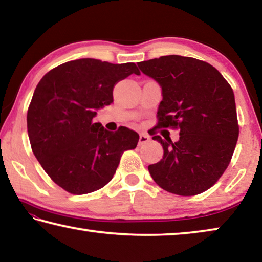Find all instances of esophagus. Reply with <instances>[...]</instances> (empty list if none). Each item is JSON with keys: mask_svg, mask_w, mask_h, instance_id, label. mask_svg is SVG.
<instances>
[{"mask_svg": "<svg viewBox=\"0 0 262 262\" xmlns=\"http://www.w3.org/2000/svg\"><path fill=\"white\" fill-rule=\"evenodd\" d=\"M149 141H150V137H149V135L144 134V133H142V134H140V140H139V143H140V144L148 143Z\"/></svg>", "mask_w": 262, "mask_h": 262, "instance_id": "1", "label": "esophagus"}]
</instances>
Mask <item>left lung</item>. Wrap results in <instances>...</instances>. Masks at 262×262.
Wrapping results in <instances>:
<instances>
[{
	"label": "left lung",
	"instance_id": "left-lung-1",
	"mask_svg": "<svg viewBox=\"0 0 262 262\" xmlns=\"http://www.w3.org/2000/svg\"><path fill=\"white\" fill-rule=\"evenodd\" d=\"M137 66L162 88L158 127L180 129L177 142L152 136L164 154L148 166L150 176L170 193L190 196L205 192L227 170L237 144L231 86L211 64L193 57L166 55Z\"/></svg>",
	"mask_w": 262,
	"mask_h": 262
}]
</instances>
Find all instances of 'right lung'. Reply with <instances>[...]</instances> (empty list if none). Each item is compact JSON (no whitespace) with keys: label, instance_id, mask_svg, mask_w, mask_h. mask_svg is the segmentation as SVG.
<instances>
[{"label":"right lung","instance_id":"right-lung-1","mask_svg":"<svg viewBox=\"0 0 262 262\" xmlns=\"http://www.w3.org/2000/svg\"><path fill=\"white\" fill-rule=\"evenodd\" d=\"M135 63L79 59L57 66L35 88L28 110V134L38 162L56 185L76 195L110 183L123 151L135 149L139 134L127 127L113 133L94 122L113 101V88Z\"/></svg>","mask_w":262,"mask_h":262}]
</instances>
